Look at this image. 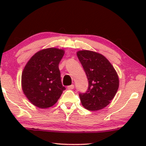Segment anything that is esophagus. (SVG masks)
Instances as JSON below:
<instances>
[{
  "mask_svg": "<svg viewBox=\"0 0 146 146\" xmlns=\"http://www.w3.org/2000/svg\"><path fill=\"white\" fill-rule=\"evenodd\" d=\"M74 84H72V85L68 86L67 87V88L68 90H72L74 89Z\"/></svg>",
  "mask_w": 146,
  "mask_h": 146,
  "instance_id": "obj_1",
  "label": "esophagus"
}]
</instances>
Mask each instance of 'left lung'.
I'll list each match as a JSON object with an SVG mask.
<instances>
[{"label": "left lung", "instance_id": "left-lung-1", "mask_svg": "<svg viewBox=\"0 0 146 146\" xmlns=\"http://www.w3.org/2000/svg\"><path fill=\"white\" fill-rule=\"evenodd\" d=\"M88 80L86 93H80L82 104L90 111L107 106L114 98L119 88L116 71L108 59L101 54L90 50L77 52Z\"/></svg>", "mask_w": 146, "mask_h": 146}]
</instances>
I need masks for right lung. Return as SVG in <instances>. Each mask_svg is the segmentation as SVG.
<instances>
[{
	"instance_id": "1",
	"label": "right lung",
	"mask_w": 146,
	"mask_h": 146,
	"mask_svg": "<svg viewBox=\"0 0 146 146\" xmlns=\"http://www.w3.org/2000/svg\"><path fill=\"white\" fill-rule=\"evenodd\" d=\"M64 54L62 49H43L26 64L22 74V88L35 106L43 109L52 106L66 89L62 84L58 68Z\"/></svg>"
}]
</instances>
